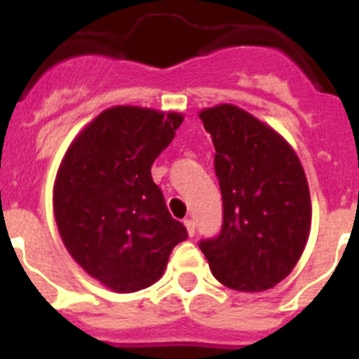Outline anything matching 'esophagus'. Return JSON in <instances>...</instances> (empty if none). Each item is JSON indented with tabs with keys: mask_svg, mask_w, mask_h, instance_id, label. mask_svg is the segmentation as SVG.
Segmentation results:
<instances>
[{
	"mask_svg": "<svg viewBox=\"0 0 359 359\" xmlns=\"http://www.w3.org/2000/svg\"><path fill=\"white\" fill-rule=\"evenodd\" d=\"M183 223H185L187 233H189L190 237L194 236V233H196V223H194V221H192V219H185V221H183Z\"/></svg>",
	"mask_w": 359,
	"mask_h": 359,
	"instance_id": "34e87169",
	"label": "esophagus"
}]
</instances>
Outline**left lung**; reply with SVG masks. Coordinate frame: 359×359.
Segmentation results:
<instances>
[{
  "label": "left lung",
  "mask_w": 359,
  "mask_h": 359,
  "mask_svg": "<svg viewBox=\"0 0 359 359\" xmlns=\"http://www.w3.org/2000/svg\"><path fill=\"white\" fill-rule=\"evenodd\" d=\"M214 142L223 228L199 243L212 273L230 290L257 293L287 277L311 231L304 167L273 128L233 104L199 111Z\"/></svg>",
  "instance_id": "8db88e82"
}]
</instances>
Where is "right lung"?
<instances>
[{"instance_id":"add662e5","label":"right lung","mask_w":359,"mask_h":359,"mask_svg":"<svg viewBox=\"0 0 359 359\" xmlns=\"http://www.w3.org/2000/svg\"><path fill=\"white\" fill-rule=\"evenodd\" d=\"M182 122L174 111L109 107L75 136L59 165L53 214L62 243L111 291L152 286L174 246L187 239L151 176Z\"/></svg>"}]
</instances>
